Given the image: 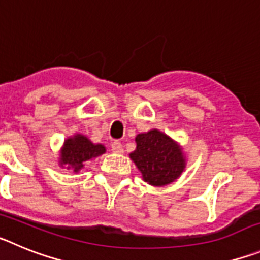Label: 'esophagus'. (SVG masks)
<instances>
[{
	"label": "esophagus",
	"mask_w": 260,
	"mask_h": 260,
	"mask_svg": "<svg viewBox=\"0 0 260 260\" xmlns=\"http://www.w3.org/2000/svg\"><path fill=\"white\" fill-rule=\"evenodd\" d=\"M110 148H112V152H114V153H122L123 152L122 144H121V142H118V141H114L113 143H112V146H110Z\"/></svg>",
	"instance_id": "esophagus-1"
}]
</instances>
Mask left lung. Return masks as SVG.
I'll use <instances>...</instances> for the list:
<instances>
[{
	"instance_id": "obj_1",
	"label": "left lung",
	"mask_w": 260,
	"mask_h": 260,
	"mask_svg": "<svg viewBox=\"0 0 260 260\" xmlns=\"http://www.w3.org/2000/svg\"><path fill=\"white\" fill-rule=\"evenodd\" d=\"M137 150L130 158L142 177L152 186H165L176 181L186 167L185 155L177 142L156 128L135 137Z\"/></svg>"
}]
</instances>
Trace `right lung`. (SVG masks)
<instances>
[{
	"instance_id": "1",
	"label": "right lung",
	"mask_w": 260,
	"mask_h": 260,
	"mask_svg": "<svg viewBox=\"0 0 260 260\" xmlns=\"http://www.w3.org/2000/svg\"><path fill=\"white\" fill-rule=\"evenodd\" d=\"M105 153L103 144H93L88 138L82 134L68 138L59 155V165H65L73 172H79L84 167V162Z\"/></svg>"
}]
</instances>
